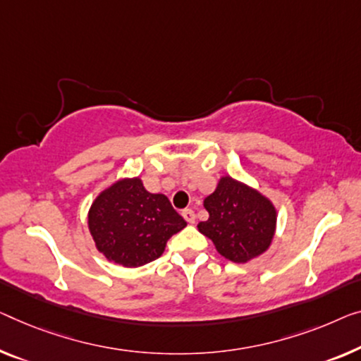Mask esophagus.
Instances as JSON below:
<instances>
[{"label": "esophagus", "mask_w": 361, "mask_h": 361, "mask_svg": "<svg viewBox=\"0 0 361 361\" xmlns=\"http://www.w3.org/2000/svg\"><path fill=\"white\" fill-rule=\"evenodd\" d=\"M181 215L188 224H195L196 222V214H195V211H192V209H185V211H181Z\"/></svg>", "instance_id": "esophagus-1"}]
</instances>
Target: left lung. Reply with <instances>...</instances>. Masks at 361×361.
<instances>
[{"label": "left lung", "mask_w": 361, "mask_h": 361, "mask_svg": "<svg viewBox=\"0 0 361 361\" xmlns=\"http://www.w3.org/2000/svg\"><path fill=\"white\" fill-rule=\"evenodd\" d=\"M209 212L197 230L212 240L220 255L233 262H248L272 243L277 211L259 191L232 176H222L212 195L204 199Z\"/></svg>", "instance_id": "1"}]
</instances>
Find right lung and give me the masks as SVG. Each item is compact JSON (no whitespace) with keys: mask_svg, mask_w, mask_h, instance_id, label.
I'll list each match as a JSON object with an SVG mask.
<instances>
[{"mask_svg":"<svg viewBox=\"0 0 361 361\" xmlns=\"http://www.w3.org/2000/svg\"><path fill=\"white\" fill-rule=\"evenodd\" d=\"M186 227L165 195H152L141 178H123L95 197L89 230L97 250L125 267L157 259L171 235Z\"/></svg>","mask_w":361,"mask_h":361,"instance_id":"1","label":"right lung"}]
</instances>
